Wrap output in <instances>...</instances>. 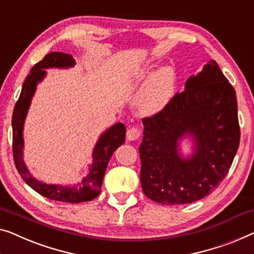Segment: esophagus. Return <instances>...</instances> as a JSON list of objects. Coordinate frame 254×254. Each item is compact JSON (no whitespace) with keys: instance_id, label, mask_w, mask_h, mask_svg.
Listing matches in <instances>:
<instances>
[{"instance_id":"1","label":"esophagus","mask_w":254,"mask_h":254,"mask_svg":"<svg viewBox=\"0 0 254 254\" xmlns=\"http://www.w3.org/2000/svg\"><path fill=\"white\" fill-rule=\"evenodd\" d=\"M140 137V131L138 127H131L127 128V139L128 141H133V140H137Z\"/></svg>"}]
</instances>
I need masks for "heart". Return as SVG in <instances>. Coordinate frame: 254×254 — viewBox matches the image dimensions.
Segmentation results:
<instances>
[{"label": "heart", "instance_id": "b5f03b06", "mask_svg": "<svg viewBox=\"0 0 254 254\" xmlns=\"http://www.w3.org/2000/svg\"><path fill=\"white\" fill-rule=\"evenodd\" d=\"M138 81L141 84L149 82L139 103L141 111L146 114H153L163 109L175 93V73L169 67L162 68L151 77L149 73L145 71L138 77Z\"/></svg>", "mask_w": 254, "mask_h": 254}]
</instances>
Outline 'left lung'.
Returning <instances> with one entry per match:
<instances>
[{"label":"left lung","mask_w":254,"mask_h":254,"mask_svg":"<svg viewBox=\"0 0 254 254\" xmlns=\"http://www.w3.org/2000/svg\"><path fill=\"white\" fill-rule=\"evenodd\" d=\"M142 124L141 187L147 197L164 205L211 194L225 179L240 145L236 92L214 60ZM186 134L195 142L189 159L179 151V140Z\"/></svg>","instance_id":"1"}]
</instances>
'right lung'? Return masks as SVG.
<instances>
[{
  "mask_svg": "<svg viewBox=\"0 0 254 254\" xmlns=\"http://www.w3.org/2000/svg\"><path fill=\"white\" fill-rule=\"evenodd\" d=\"M74 65L75 60L70 55L64 54V52L48 54L30 69L29 75H27L24 84H22L20 96L14 106L12 114V151L14 164H16L19 175L30 188H33L40 195L65 203H81L92 200L100 194L108 162L116 148H119L126 141L127 133L124 124L116 123L115 126L111 127L100 135L93 149V162L89 169L88 176L77 185H74L71 187H64L62 185H47L32 177L22 160V148H24L22 128H24V122L30 101H32V97L36 90L37 83L42 81L47 74L44 69L52 67L68 68L73 67Z\"/></svg>",
  "mask_w": 254,
  "mask_h": 254,
  "instance_id": "add662e5",
  "label": "right lung"
}]
</instances>
